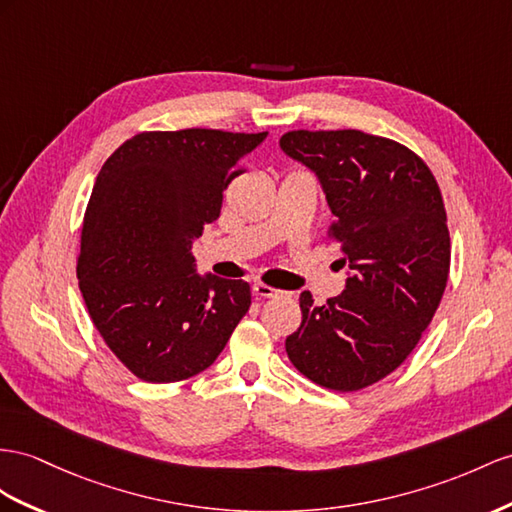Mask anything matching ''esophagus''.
I'll return each mask as SVG.
<instances>
[{"instance_id": "1", "label": "esophagus", "mask_w": 512, "mask_h": 512, "mask_svg": "<svg viewBox=\"0 0 512 512\" xmlns=\"http://www.w3.org/2000/svg\"><path fill=\"white\" fill-rule=\"evenodd\" d=\"M253 294L259 298H279V296H290V292H283V290H274L270 285L264 283H255L253 285Z\"/></svg>"}]
</instances>
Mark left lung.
<instances>
[{
    "label": "left lung",
    "mask_w": 512,
    "mask_h": 512,
    "mask_svg": "<svg viewBox=\"0 0 512 512\" xmlns=\"http://www.w3.org/2000/svg\"><path fill=\"white\" fill-rule=\"evenodd\" d=\"M279 147L318 177L348 266L344 292L326 305L300 294L287 357L326 389L374 385L411 355L448 283L439 186L413 151L359 129L287 131Z\"/></svg>",
    "instance_id": "left-lung-1"
}]
</instances>
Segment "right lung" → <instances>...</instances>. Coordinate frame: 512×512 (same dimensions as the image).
<instances>
[{"instance_id":"obj_1","label":"right lung","mask_w":512,"mask_h":512,"mask_svg":"<svg viewBox=\"0 0 512 512\" xmlns=\"http://www.w3.org/2000/svg\"><path fill=\"white\" fill-rule=\"evenodd\" d=\"M266 136L147 131L99 170L77 279L103 342L142 381L175 383L209 368L251 307L246 281L196 272L192 244Z\"/></svg>"}]
</instances>
